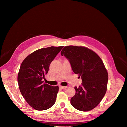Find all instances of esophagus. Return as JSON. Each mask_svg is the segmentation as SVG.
<instances>
[{
	"label": "esophagus",
	"instance_id": "1",
	"mask_svg": "<svg viewBox=\"0 0 127 127\" xmlns=\"http://www.w3.org/2000/svg\"><path fill=\"white\" fill-rule=\"evenodd\" d=\"M60 87L61 88H62V89H64H64H66V88H67V86H60Z\"/></svg>",
	"mask_w": 127,
	"mask_h": 127
}]
</instances>
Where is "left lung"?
<instances>
[{"mask_svg": "<svg viewBox=\"0 0 127 127\" xmlns=\"http://www.w3.org/2000/svg\"><path fill=\"white\" fill-rule=\"evenodd\" d=\"M69 61L72 71L81 76L82 83L70 99L73 107L89 111L96 107L107 90L108 73L102 59L94 51L85 47L69 45L61 52Z\"/></svg>", "mask_w": 127, "mask_h": 127, "instance_id": "obj_1", "label": "left lung"}]
</instances>
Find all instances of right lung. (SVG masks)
<instances>
[{"mask_svg":"<svg viewBox=\"0 0 127 127\" xmlns=\"http://www.w3.org/2000/svg\"><path fill=\"white\" fill-rule=\"evenodd\" d=\"M51 47L34 51L23 61L17 76L18 86L29 104L38 111L47 110L56 102L59 91L58 86L43 83L52 60L63 48Z\"/></svg>","mask_w":127,"mask_h":127,"instance_id":"right-lung-1","label":"right lung"}]
</instances>
